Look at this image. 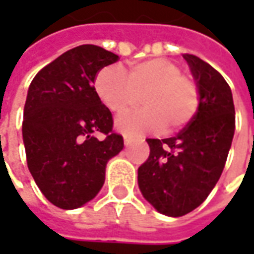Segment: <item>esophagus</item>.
<instances>
[{
    "instance_id": "obj_1",
    "label": "esophagus",
    "mask_w": 254,
    "mask_h": 254,
    "mask_svg": "<svg viewBox=\"0 0 254 254\" xmlns=\"http://www.w3.org/2000/svg\"><path fill=\"white\" fill-rule=\"evenodd\" d=\"M134 140H135V137H134V135H128V134H124V144H126V145L131 144Z\"/></svg>"
}]
</instances>
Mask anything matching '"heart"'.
<instances>
[{
    "label": "heart",
    "instance_id": "1",
    "mask_svg": "<svg viewBox=\"0 0 254 254\" xmlns=\"http://www.w3.org/2000/svg\"><path fill=\"white\" fill-rule=\"evenodd\" d=\"M94 90L112 113L126 112L141 94L142 109L116 120L124 134H147L185 127L199 109L200 93L196 82L181 73V67L165 58L132 62L126 74L119 66L103 67L94 79Z\"/></svg>",
    "mask_w": 254,
    "mask_h": 254
}]
</instances>
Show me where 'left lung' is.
<instances>
[{
    "instance_id": "obj_1",
    "label": "left lung",
    "mask_w": 254,
    "mask_h": 254,
    "mask_svg": "<svg viewBox=\"0 0 254 254\" xmlns=\"http://www.w3.org/2000/svg\"><path fill=\"white\" fill-rule=\"evenodd\" d=\"M199 87V109L170 138H147L150 155L138 168L142 196L162 215L178 218L198 208L219 181L235 134L229 84L209 64L185 54Z\"/></svg>"
}]
</instances>
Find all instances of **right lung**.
Segmentation results:
<instances>
[{
	"mask_svg": "<svg viewBox=\"0 0 254 254\" xmlns=\"http://www.w3.org/2000/svg\"><path fill=\"white\" fill-rule=\"evenodd\" d=\"M117 61L100 46L80 45L46 64L29 84L22 122L26 162L38 188L58 208L76 209L92 200L109 160L124 147L93 86L96 74Z\"/></svg>",
	"mask_w": 254,
	"mask_h": 254,
	"instance_id": "add662e5",
	"label": "right lung"
}]
</instances>
